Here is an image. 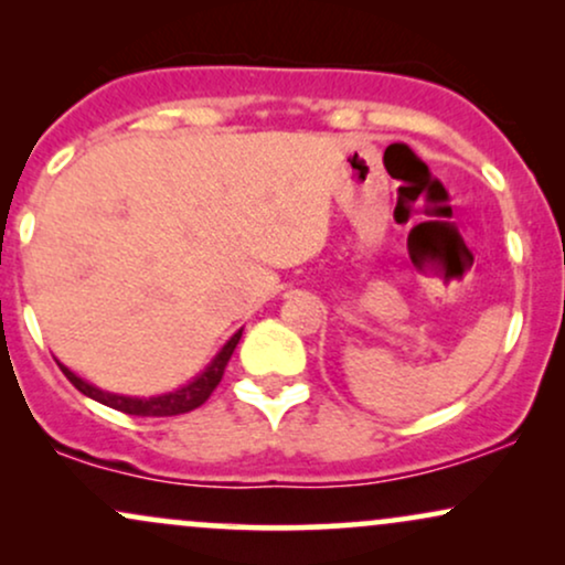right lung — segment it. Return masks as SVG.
I'll return each instance as SVG.
<instances>
[{
    "mask_svg": "<svg viewBox=\"0 0 565 565\" xmlns=\"http://www.w3.org/2000/svg\"><path fill=\"white\" fill-rule=\"evenodd\" d=\"M242 332L244 329H238V332L233 334L228 342H225L223 350H220L215 359H212V364L206 366L196 380H191L188 385L178 387V391H172V393L151 395V398H132V395L100 391V387L89 385V382L76 377V374L63 364H61V369L76 391L87 395V398L97 401V404L111 406V408H116V412L135 414V417H174V414L193 412V408H199L206 398H210L212 391L220 385V380H223V372H225V366H228V361H231L233 350H236V345H238V340H242Z\"/></svg>",
    "mask_w": 565,
    "mask_h": 565,
    "instance_id": "1",
    "label": "right lung"
}]
</instances>
